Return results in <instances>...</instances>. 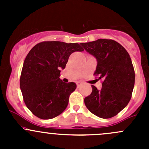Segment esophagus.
<instances>
[{"label":"esophagus","instance_id":"esophagus-1","mask_svg":"<svg viewBox=\"0 0 149 149\" xmlns=\"http://www.w3.org/2000/svg\"><path fill=\"white\" fill-rule=\"evenodd\" d=\"M81 83L80 81H78L77 83H76V85H77V87H78V88H79V87L80 86H81Z\"/></svg>","mask_w":149,"mask_h":149}]
</instances>
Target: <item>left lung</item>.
Wrapping results in <instances>:
<instances>
[{"label": "left lung", "mask_w": 149, "mask_h": 149, "mask_svg": "<svg viewBox=\"0 0 149 149\" xmlns=\"http://www.w3.org/2000/svg\"><path fill=\"white\" fill-rule=\"evenodd\" d=\"M81 45L97 58L94 75L103 79L100 90L91 86V94L84 99L86 107L99 118H112L127 106L132 97L135 71L130 55L120 44L109 39Z\"/></svg>", "instance_id": "8db88e82"}]
</instances>
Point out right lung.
Returning <instances> with one entry per match:
<instances>
[{
	"instance_id": "1",
	"label": "right lung",
	"mask_w": 149,
	"mask_h": 149,
	"mask_svg": "<svg viewBox=\"0 0 149 149\" xmlns=\"http://www.w3.org/2000/svg\"><path fill=\"white\" fill-rule=\"evenodd\" d=\"M84 51L78 43L45 41L29 52L20 76L24 102L33 115L49 120L61 115L67 107L69 97L76 88L73 82L60 79L73 52Z\"/></svg>"
}]
</instances>
